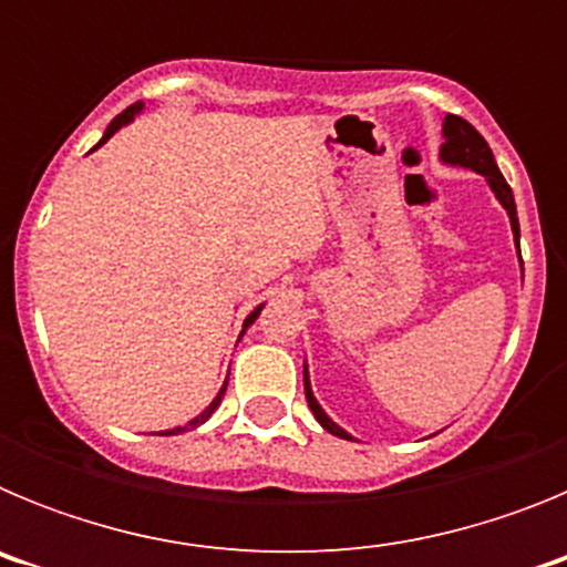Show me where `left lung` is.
<instances>
[{
	"mask_svg": "<svg viewBox=\"0 0 567 567\" xmlns=\"http://www.w3.org/2000/svg\"><path fill=\"white\" fill-rule=\"evenodd\" d=\"M443 147H440V158H443L445 164H457V167H468L474 169V173L485 175V182H488V187L494 189V195L499 198V204L505 207V213H508L511 218V229H514V238H517V249H519V221H517V204H514V193H511L508 182L503 178V173H499L497 162H494V153H491L488 142H485L483 135L477 133V130L471 127L465 118H460V115H445L443 122ZM303 392H307V403L309 409H312L315 420H318L323 429H327L329 434H334V437H343V440H352L349 434L340 429L338 423H332L329 420V414L320 409V403L315 400L312 394V385H309V372L303 369Z\"/></svg>",
	"mask_w": 567,
	"mask_h": 567,
	"instance_id": "obj_1",
	"label": "left lung"
}]
</instances>
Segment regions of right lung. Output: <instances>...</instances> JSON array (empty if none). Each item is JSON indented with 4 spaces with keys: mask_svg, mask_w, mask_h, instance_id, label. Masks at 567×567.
I'll return each mask as SVG.
<instances>
[{
    "mask_svg": "<svg viewBox=\"0 0 567 567\" xmlns=\"http://www.w3.org/2000/svg\"><path fill=\"white\" fill-rule=\"evenodd\" d=\"M142 107H144L142 102H135V104H130V107L124 110V113H118V115H115L113 122H110V127L104 130L102 142H99L96 147H102V144L107 142L110 135H113V133H118V130H122L124 124H130V122H133V115H135V113H142ZM96 147H93V150H96ZM260 309H264V307H258V309H255V312H249V318L244 320V329H247L249 323H255V318H258V315H260ZM240 334H244V332H240ZM224 392H227V383L221 385V392L215 394V400H213V403H209L207 409H204V412L198 414V417H193V420H189L187 425H178V429H169V432H162V434H182V432H189V429H198V425H202V423H207V420H209V414H213L215 409H218V405H221V398H224Z\"/></svg>",
    "mask_w": 567,
    "mask_h": 567,
    "instance_id": "right-lung-1",
    "label": "right lung"
}]
</instances>
